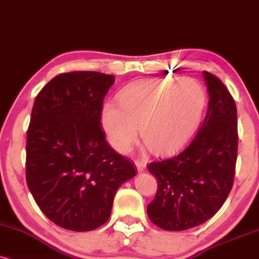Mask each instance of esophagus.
Segmentation results:
<instances>
[{
    "instance_id": "1",
    "label": "esophagus",
    "mask_w": 259,
    "mask_h": 259,
    "mask_svg": "<svg viewBox=\"0 0 259 259\" xmlns=\"http://www.w3.org/2000/svg\"><path fill=\"white\" fill-rule=\"evenodd\" d=\"M136 165H137V168H138L139 171L144 170L146 167V161H144V159H137Z\"/></svg>"
}]
</instances>
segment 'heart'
I'll return each instance as SVG.
<instances>
[{"label": "heart", "instance_id": "obj_1", "mask_svg": "<svg viewBox=\"0 0 259 259\" xmlns=\"http://www.w3.org/2000/svg\"><path fill=\"white\" fill-rule=\"evenodd\" d=\"M144 79L117 95L119 106L105 103L101 124L109 144L127 154L138 137L156 155H169L186 144L206 105V92L196 79Z\"/></svg>", "mask_w": 259, "mask_h": 259}]
</instances>
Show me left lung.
<instances>
[{
	"label": "left lung",
	"instance_id": "left-lung-1",
	"mask_svg": "<svg viewBox=\"0 0 259 259\" xmlns=\"http://www.w3.org/2000/svg\"><path fill=\"white\" fill-rule=\"evenodd\" d=\"M203 74L209 104L197 135L173 157L148 164L157 180V192L148 205V215L165 231H185L211 219L234 183L237 105L221 79L209 72Z\"/></svg>",
	"mask_w": 259,
	"mask_h": 259
}]
</instances>
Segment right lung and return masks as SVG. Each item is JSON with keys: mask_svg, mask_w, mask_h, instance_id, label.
<instances>
[{"mask_svg": "<svg viewBox=\"0 0 259 259\" xmlns=\"http://www.w3.org/2000/svg\"><path fill=\"white\" fill-rule=\"evenodd\" d=\"M113 75L73 71L37 95L26 139V183L41 212L60 227L88 232L109 219L115 193L137 173L105 140L103 100Z\"/></svg>", "mask_w": 259, "mask_h": 259, "instance_id": "add662e5", "label": "right lung"}]
</instances>
